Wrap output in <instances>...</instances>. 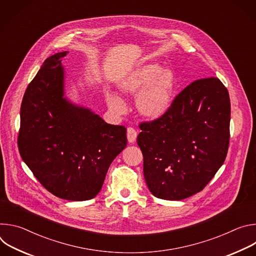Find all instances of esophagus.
Returning <instances> with one entry per match:
<instances>
[{
  "label": "esophagus",
  "mask_w": 256,
  "mask_h": 256,
  "mask_svg": "<svg viewBox=\"0 0 256 256\" xmlns=\"http://www.w3.org/2000/svg\"><path fill=\"white\" fill-rule=\"evenodd\" d=\"M126 134H128V142H134L136 140V132L134 128H128V132H126Z\"/></svg>",
  "instance_id": "34e87169"
}]
</instances>
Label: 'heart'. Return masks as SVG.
I'll list each match as a JSON object with an SVG mask.
<instances>
[{"label":"heart","mask_w":256,"mask_h":256,"mask_svg":"<svg viewBox=\"0 0 256 256\" xmlns=\"http://www.w3.org/2000/svg\"><path fill=\"white\" fill-rule=\"evenodd\" d=\"M176 87V79L171 70L157 62L142 64L130 70L118 82L120 90L126 95H136L138 112L147 118H158L170 107ZM109 108L116 114H122L124 104L114 93L105 94Z\"/></svg>","instance_id":"obj_1"}]
</instances>
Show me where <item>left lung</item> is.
<instances>
[{
  "label": "left lung",
  "mask_w": 256,
  "mask_h": 256,
  "mask_svg": "<svg viewBox=\"0 0 256 256\" xmlns=\"http://www.w3.org/2000/svg\"><path fill=\"white\" fill-rule=\"evenodd\" d=\"M230 114L227 88L210 77L186 86L160 118L140 124L136 142L153 196L180 200L204 188L226 159Z\"/></svg>",
  "instance_id": "8db88e82"
}]
</instances>
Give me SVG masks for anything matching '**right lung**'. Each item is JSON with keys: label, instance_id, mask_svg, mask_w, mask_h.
I'll return each mask as SVG.
<instances>
[{"label": "right lung", "instance_id": "right-lung-1", "mask_svg": "<svg viewBox=\"0 0 256 256\" xmlns=\"http://www.w3.org/2000/svg\"><path fill=\"white\" fill-rule=\"evenodd\" d=\"M44 60L21 104L18 147L42 186L66 200H88L101 190L114 158L126 147V128L105 122L64 96L62 58Z\"/></svg>", "mask_w": 256, "mask_h": 256}]
</instances>
